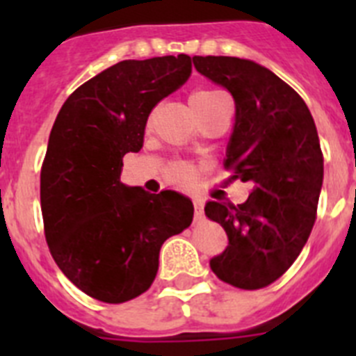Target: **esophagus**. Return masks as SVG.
I'll return each instance as SVG.
<instances>
[{
  "label": "esophagus",
  "mask_w": 356,
  "mask_h": 356,
  "mask_svg": "<svg viewBox=\"0 0 356 356\" xmlns=\"http://www.w3.org/2000/svg\"><path fill=\"white\" fill-rule=\"evenodd\" d=\"M193 201H194V219H196V221H201V219L205 217V212H203V200H201L200 196H194Z\"/></svg>",
  "instance_id": "esophagus-1"
}]
</instances>
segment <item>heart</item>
Wrapping results in <instances>:
<instances>
[{"instance_id":"b5f03b06","label":"heart","mask_w":356,"mask_h":356,"mask_svg":"<svg viewBox=\"0 0 356 356\" xmlns=\"http://www.w3.org/2000/svg\"><path fill=\"white\" fill-rule=\"evenodd\" d=\"M219 94V90H210V89H201L196 90V92L191 96L193 97H210V96H216ZM169 178L172 181H178V184H185V181L193 180L194 178V169L188 165V163H175L171 169H169Z\"/></svg>"}]
</instances>
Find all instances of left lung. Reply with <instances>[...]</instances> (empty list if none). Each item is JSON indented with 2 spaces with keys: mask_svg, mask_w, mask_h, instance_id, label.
<instances>
[{
  "mask_svg": "<svg viewBox=\"0 0 356 356\" xmlns=\"http://www.w3.org/2000/svg\"><path fill=\"white\" fill-rule=\"evenodd\" d=\"M194 67L235 102L225 165L251 181L244 203L207 201L205 213L225 228L228 246L210 269L238 289L267 287L307 244L323 187V153L312 114L271 69L237 56H193Z\"/></svg>",
  "mask_w": 356,
  "mask_h": 356,
  "instance_id": "left-lung-1",
  "label": "left lung"
}]
</instances>
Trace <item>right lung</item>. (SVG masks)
Masks as SVG:
<instances>
[{
	"mask_svg": "<svg viewBox=\"0 0 356 356\" xmlns=\"http://www.w3.org/2000/svg\"><path fill=\"white\" fill-rule=\"evenodd\" d=\"M193 72L191 56L122 60L78 87L56 115L40 171V209L53 260L80 291L124 303L149 289L160 248L193 222L175 191L121 184L153 106Z\"/></svg>",
	"mask_w": 356,
	"mask_h": 356,
	"instance_id": "obj_1",
	"label": "right lung"
}]
</instances>
